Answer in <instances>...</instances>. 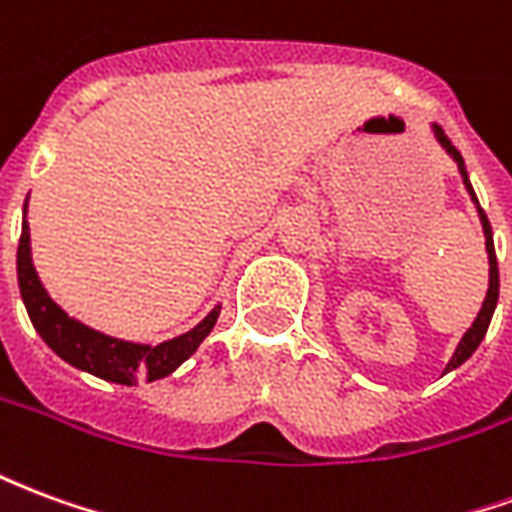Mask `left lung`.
I'll use <instances>...</instances> for the list:
<instances>
[{
	"instance_id": "8db88e82",
	"label": "left lung",
	"mask_w": 512,
	"mask_h": 512,
	"mask_svg": "<svg viewBox=\"0 0 512 512\" xmlns=\"http://www.w3.org/2000/svg\"><path fill=\"white\" fill-rule=\"evenodd\" d=\"M436 136H439L441 145L447 147V153H450V156L458 161V169H461L463 183H466V189H469V194H472V200L477 202L472 183H469V175H466V169H463V158H461V153H458V147L452 145L450 139H447V134L441 131V126H436ZM477 211H480V219H483L485 249H488V263H491V282H488V296H485V301H483V310H480V315H477V321L472 323V329L463 334V340L458 343V348H455V354H452L447 370L463 365V362H466V359H469V356L477 351V345H480V340H483L485 332H488V323H491V315H494V310H496V299H499V266H496L494 235H491V224H488V216H485V211L480 208V205H477Z\"/></svg>"
}]
</instances>
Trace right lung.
Returning <instances> with one entry per match:
<instances>
[{
	"label": "right lung",
	"mask_w": 512,
	"mask_h": 512,
	"mask_svg": "<svg viewBox=\"0 0 512 512\" xmlns=\"http://www.w3.org/2000/svg\"><path fill=\"white\" fill-rule=\"evenodd\" d=\"M27 213V208H24ZM18 288L21 299L27 304L29 321L38 329V334L46 340L51 351L62 356L65 362H71L79 370H87L98 378L115 381V384H136V378L145 376L147 381L153 378L169 376L180 362H186L197 345L208 337L213 323L219 318V310H213L200 326H194L191 332L180 334L175 340H167L161 345H139L115 340L109 334H101L84 326L76 318H68V312L60 310L51 296L40 285L32 257H29V224L24 216L21 224V241H18Z\"/></svg>",
	"instance_id": "obj_1"
}]
</instances>
